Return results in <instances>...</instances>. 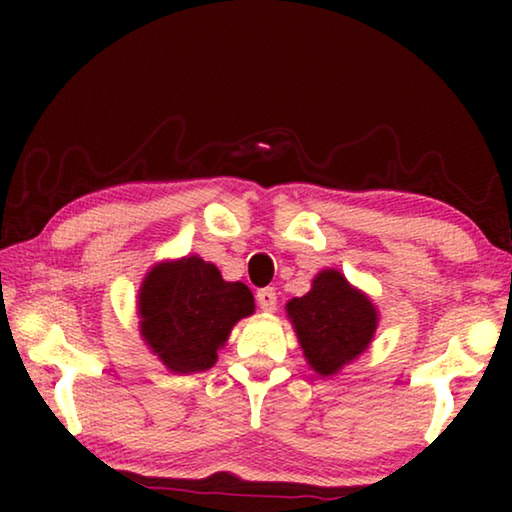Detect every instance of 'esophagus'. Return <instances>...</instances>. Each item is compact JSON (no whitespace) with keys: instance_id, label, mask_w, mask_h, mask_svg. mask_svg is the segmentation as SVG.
I'll list each match as a JSON object with an SVG mask.
<instances>
[{"instance_id":"obj_1","label":"esophagus","mask_w":512,"mask_h":512,"mask_svg":"<svg viewBox=\"0 0 512 512\" xmlns=\"http://www.w3.org/2000/svg\"><path fill=\"white\" fill-rule=\"evenodd\" d=\"M255 298H257L259 309L275 311V307H277V293H275V289H259Z\"/></svg>"}]
</instances>
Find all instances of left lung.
<instances>
[{
  "label": "left lung",
  "mask_w": 512,
  "mask_h": 512,
  "mask_svg": "<svg viewBox=\"0 0 512 512\" xmlns=\"http://www.w3.org/2000/svg\"><path fill=\"white\" fill-rule=\"evenodd\" d=\"M289 318L309 366L318 375H334L368 348L377 329L372 302L352 289L339 271H323L302 298H293Z\"/></svg>",
  "instance_id": "1"
}]
</instances>
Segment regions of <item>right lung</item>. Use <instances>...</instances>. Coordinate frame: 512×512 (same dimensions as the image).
<instances>
[{
  "mask_svg": "<svg viewBox=\"0 0 512 512\" xmlns=\"http://www.w3.org/2000/svg\"><path fill=\"white\" fill-rule=\"evenodd\" d=\"M253 311L246 284L225 282L201 257L158 264L140 291L144 341L173 372L212 368L232 325Z\"/></svg>",
  "mask_w": 512,
  "mask_h": 512,
  "instance_id": "1",
  "label": "right lung"
}]
</instances>
